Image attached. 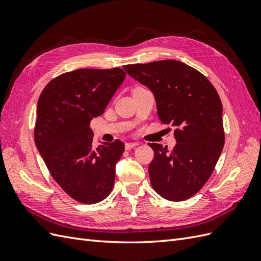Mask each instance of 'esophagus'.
<instances>
[{"mask_svg":"<svg viewBox=\"0 0 261 261\" xmlns=\"http://www.w3.org/2000/svg\"><path fill=\"white\" fill-rule=\"evenodd\" d=\"M138 145H139L138 143H126V144H125V148H126V150H129V149H132V148L137 147Z\"/></svg>","mask_w":261,"mask_h":261,"instance_id":"1","label":"esophagus"}]
</instances>
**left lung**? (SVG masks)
<instances>
[{
  "label": "left lung",
  "instance_id": "obj_1",
  "mask_svg": "<svg viewBox=\"0 0 261 261\" xmlns=\"http://www.w3.org/2000/svg\"><path fill=\"white\" fill-rule=\"evenodd\" d=\"M124 69L153 92L160 121L176 128L171 151L168 146L148 144L154 151L150 183L164 199L191 198L211 176L224 146L222 103L216 88L198 70L175 60Z\"/></svg>",
  "mask_w": 261,
  "mask_h": 261
}]
</instances>
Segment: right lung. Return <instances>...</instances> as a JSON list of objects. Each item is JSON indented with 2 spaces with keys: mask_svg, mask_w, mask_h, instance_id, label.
Returning a JSON list of instances; mask_svg holds the SVG:
<instances>
[{
  "mask_svg": "<svg viewBox=\"0 0 261 261\" xmlns=\"http://www.w3.org/2000/svg\"><path fill=\"white\" fill-rule=\"evenodd\" d=\"M125 76L118 67L76 69L53 78L39 97L36 146L53 179L78 202H100L114 186L124 144L94 148L90 121L105 113Z\"/></svg>",
  "mask_w": 261,
  "mask_h": 261,
  "instance_id": "right-lung-1",
  "label": "right lung"
}]
</instances>
